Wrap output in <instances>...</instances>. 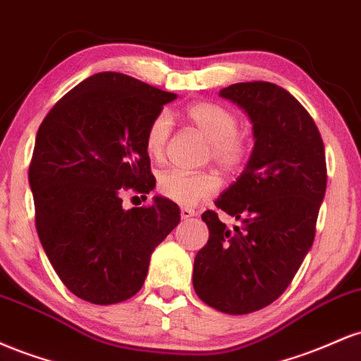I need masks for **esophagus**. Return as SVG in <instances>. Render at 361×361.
<instances>
[{
	"instance_id": "obj_1",
	"label": "esophagus",
	"mask_w": 361,
	"mask_h": 361,
	"mask_svg": "<svg viewBox=\"0 0 361 361\" xmlns=\"http://www.w3.org/2000/svg\"><path fill=\"white\" fill-rule=\"evenodd\" d=\"M195 215H197V212L192 209H186V207L181 209V219H183V221H186V219H192V217H195Z\"/></svg>"
}]
</instances>
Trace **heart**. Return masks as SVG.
<instances>
[{
	"label": "heart",
	"instance_id": "obj_1",
	"mask_svg": "<svg viewBox=\"0 0 361 361\" xmlns=\"http://www.w3.org/2000/svg\"><path fill=\"white\" fill-rule=\"evenodd\" d=\"M190 122L210 140V152L219 166L233 169L246 156V140L238 134V117L226 106L212 102L195 103L186 110ZM171 134V117L168 111H159L152 118L146 134L149 156L159 159L166 151ZM157 188L168 200L180 205L192 207L215 192L217 180L212 173H186L181 169H169L159 176Z\"/></svg>",
	"mask_w": 361,
	"mask_h": 361
}]
</instances>
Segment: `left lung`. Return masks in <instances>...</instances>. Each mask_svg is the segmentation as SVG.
Listing matches in <instances>:
<instances>
[{
    "mask_svg": "<svg viewBox=\"0 0 361 361\" xmlns=\"http://www.w3.org/2000/svg\"><path fill=\"white\" fill-rule=\"evenodd\" d=\"M219 97L247 115L255 146L238 180L215 200L243 227L229 229L214 210L202 214L209 241L195 256L193 288L210 307L241 316L279 299L312 247L326 154L312 117L287 90L235 82Z\"/></svg>",
    "mask_w": 361,
    "mask_h": 361,
    "instance_id": "obj_1",
    "label": "left lung"
}]
</instances>
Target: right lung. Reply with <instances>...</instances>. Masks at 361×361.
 Here are the masks:
<instances>
[{"label": "right lung", "instance_id": "1", "mask_svg": "<svg viewBox=\"0 0 361 361\" xmlns=\"http://www.w3.org/2000/svg\"><path fill=\"white\" fill-rule=\"evenodd\" d=\"M175 93L120 73L86 78L61 98L35 137L28 183L49 261L76 297L98 305L134 297L152 251L180 224L164 197L122 207L127 188L149 193L146 134Z\"/></svg>", "mask_w": 361, "mask_h": 361}]
</instances>
